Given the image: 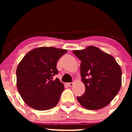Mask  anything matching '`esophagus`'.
Returning a JSON list of instances; mask_svg holds the SVG:
<instances>
[{
    "instance_id": "obj_1",
    "label": "esophagus",
    "mask_w": 132,
    "mask_h": 132,
    "mask_svg": "<svg viewBox=\"0 0 132 132\" xmlns=\"http://www.w3.org/2000/svg\"><path fill=\"white\" fill-rule=\"evenodd\" d=\"M73 85H74V82H69V83H67V85L69 87H73Z\"/></svg>"
}]
</instances>
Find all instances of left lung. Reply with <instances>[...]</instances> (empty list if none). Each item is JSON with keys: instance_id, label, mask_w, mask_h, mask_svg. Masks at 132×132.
I'll list each match as a JSON object with an SVG mask.
<instances>
[{"instance_id": "left-lung-1", "label": "left lung", "mask_w": 132, "mask_h": 132, "mask_svg": "<svg viewBox=\"0 0 132 132\" xmlns=\"http://www.w3.org/2000/svg\"><path fill=\"white\" fill-rule=\"evenodd\" d=\"M81 61L80 75L85 92L77 96L80 105L88 110L105 107L117 95L122 85V70L112 56L94 46L75 50Z\"/></svg>"}]
</instances>
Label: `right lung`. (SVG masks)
<instances>
[{
  "mask_svg": "<svg viewBox=\"0 0 132 132\" xmlns=\"http://www.w3.org/2000/svg\"><path fill=\"white\" fill-rule=\"evenodd\" d=\"M67 50L53 47L34 49L24 57L16 69V85L23 101L38 110H47L59 102L64 85L58 78L57 63Z\"/></svg>",
  "mask_w": 132,
  "mask_h": 132,
  "instance_id": "right-lung-1",
  "label": "right lung"
}]
</instances>
